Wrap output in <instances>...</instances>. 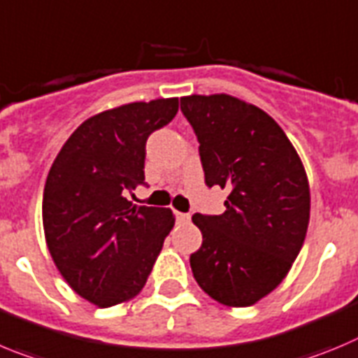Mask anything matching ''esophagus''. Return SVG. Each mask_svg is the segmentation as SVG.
Here are the masks:
<instances>
[{"label": "esophagus", "mask_w": 358, "mask_h": 358, "mask_svg": "<svg viewBox=\"0 0 358 358\" xmlns=\"http://www.w3.org/2000/svg\"><path fill=\"white\" fill-rule=\"evenodd\" d=\"M176 218L179 224H188L189 222V215L188 213H176Z\"/></svg>", "instance_id": "esophagus-1"}]
</instances>
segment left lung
Instances as JSON below:
<instances>
[{
	"instance_id": "1",
	"label": "left lung",
	"mask_w": 358,
	"mask_h": 358,
	"mask_svg": "<svg viewBox=\"0 0 358 358\" xmlns=\"http://www.w3.org/2000/svg\"><path fill=\"white\" fill-rule=\"evenodd\" d=\"M199 140L206 185L227 188L222 215H193L202 247L189 255L213 300L248 307L284 280L310 215L309 181L293 143L266 111L241 99L181 97Z\"/></svg>"
}]
</instances>
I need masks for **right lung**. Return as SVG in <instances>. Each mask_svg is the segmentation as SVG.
<instances>
[{
	"mask_svg": "<svg viewBox=\"0 0 358 358\" xmlns=\"http://www.w3.org/2000/svg\"><path fill=\"white\" fill-rule=\"evenodd\" d=\"M179 99L131 103L85 120L52 162L42 222L49 254L69 286L97 307L136 296L173 227L172 211L134 206L145 185L149 134L170 122Z\"/></svg>",
	"mask_w": 358,
	"mask_h": 358,
	"instance_id": "add662e5",
	"label": "right lung"
}]
</instances>
